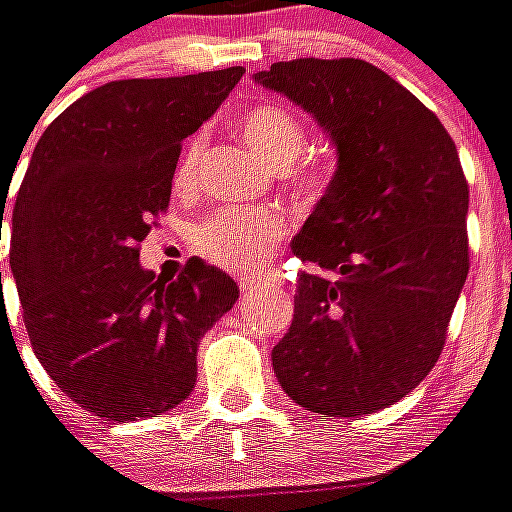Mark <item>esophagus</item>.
<instances>
[{"label":"esophagus","mask_w":512,"mask_h":512,"mask_svg":"<svg viewBox=\"0 0 512 512\" xmlns=\"http://www.w3.org/2000/svg\"><path fill=\"white\" fill-rule=\"evenodd\" d=\"M241 290H255L257 285H282V276L271 274V276H241L238 279Z\"/></svg>","instance_id":"1"}]
</instances>
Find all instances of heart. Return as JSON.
Segmentation results:
<instances>
[{"instance_id":"obj_1","label":"heart","mask_w":512,"mask_h":512,"mask_svg":"<svg viewBox=\"0 0 512 512\" xmlns=\"http://www.w3.org/2000/svg\"><path fill=\"white\" fill-rule=\"evenodd\" d=\"M238 132L249 149L274 170H285L298 160L304 151V127L293 113L263 102L255 105L238 119ZM195 151L189 143L187 160ZM295 181L306 189H317L325 181V170L320 165H304L295 173ZM285 219L276 211H249V208H222L195 227V246L200 255L214 260L219 266L249 271L260 266L271 252V246L285 236Z\"/></svg>"}]
</instances>
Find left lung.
Here are the masks:
<instances>
[{"mask_svg": "<svg viewBox=\"0 0 512 512\" xmlns=\"http://www.w3.org/2000/svg\"><path fill=\"white\" fill-rule=\"evenodd\" d=\"M255 83L301 105L336 146V173L293 238L298 276L274 372L323 418L385 410L445 347L467 282L469 187L442 121L363 59H293Z\"/></svg>", "mask_w": 512, "mask_h": 512, "instance_id": "8db88e82", "label": "left lung"}]
</instances>
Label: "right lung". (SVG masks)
Returning <instances> with one entry per match:
<instances>
[{
  "instance_id": "obj_1",
  "label": "right lung",
  "mask_w": 512,
  "mask_h": 512,
  "mask_svg": "<svg viewBox=\"0 0 512 512\" xmlns=\"http://www.w3.org/2000/svg\"><path fill=\"white\" fill-rule=\"evenodd\" d=\"M244 67L97 86L34 146L15 195L10 271L43 369L105 420L157 418L198 380L200 336L238 285L192 257L179 279L140 266L168 208L181 140L211 119ZM10 181L0 184V219ZM2 276V274H0Z\"/></svg>"
}]
</instances>
